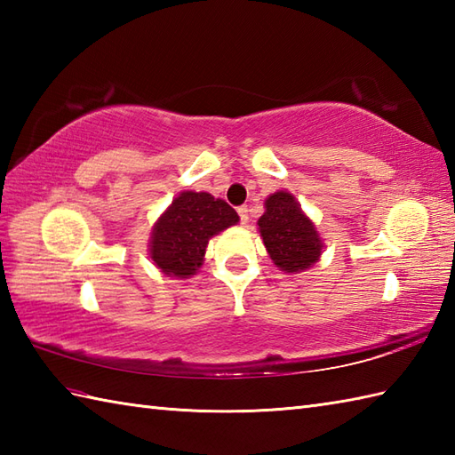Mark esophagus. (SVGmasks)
<instances>
[{
  "label": "esophagus",
  "instance_id": "1",
  "mask_svg": "<svg viewBox=\"0 0 455 455\" xmlns=\"http://www.w3.org/2000/svg\"><path fill=\"white\" fill-rule=\"evenodd\" d=\"M238 217H240V222H243V225H246V222H248V207L246 205L238 207Z\"/></svg>",
  "mask_w": 455,
  "mask_h": 455
}]
</instances>
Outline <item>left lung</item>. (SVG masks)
<instances>
[{"label":"left lung","mask_w":455,"mask_h":455,"mask_svg":"<svg viewBox=\"0 0 455 455\" xmlns=\"http://www.w3.org/2000/svg\"><path fill=\"white\" fill-rule=\"evenodd\" d=\"M258 228L269 258L285 274L303 272L323 254V240L313 220L289 191H275L266 199Z\"/></svg>","instance_id":"1"}]
</instances>
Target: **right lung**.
I'll list each match as a JSON object with an SVG mask.
<instances>
[{
  "instance_id": "1",
  "label": "right lung",
  "mask_w": 455,
  "mask_h": 455,
  "mask_svg": "<svg viewBox=\"0 0 455 455\" xmlns=\"http://www.w3.org/2000/svg\"><path fill=\"white\" fill-rule=\"evenodd\" d=\"M240 219L227 201L205 191H181L162 212L150 235L154 266L170 277L186 279L203 266L209 238Z\"/></svg>"
}]
</instances>
